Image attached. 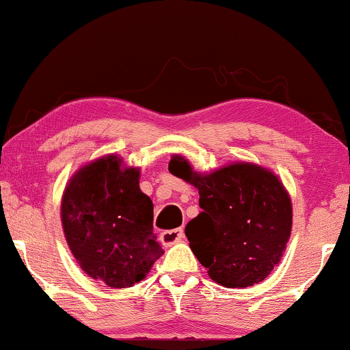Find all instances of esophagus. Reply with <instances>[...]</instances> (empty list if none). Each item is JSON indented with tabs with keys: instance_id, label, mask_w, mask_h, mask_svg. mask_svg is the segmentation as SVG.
Segmentation results:
<instances>
[{
	"instance_id": "34e87169",
	"label": "esophagus",
	"mask_w": 350,
	"mask_h": 350,
	"mask_svg": "<svg viewBox=\"0 0 350 350\" xmlns=\"http://www.w3.org/2000/svg\"><path fill=\"white\" fill-rule=\"evenodd\" d=\"M185 239V231L183 228L176 229H169V231H164L161 234V241L164 245H174L176 242H181Z\"/></svg>"
}]
</instances>
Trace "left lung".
Here are the masks:
<instances>
[{"mask_svg": "<svg viewBox=\"0 0 350 350\" xmlns=\"http://www.w3.org/2000/svg\"><path fill=\"white\" fill-rule=\"evenodd\" d=\"M169 170L199 189L202 212L185 232L210 279L228 288L265 280L279 265L291 231V202L279 178L253 164L198 175L178 156Z\"/></svg>", "mask_w": 350, "mask_h": 350, "instance_id": "8db88e82", "label": "left lung"}]
</instances>
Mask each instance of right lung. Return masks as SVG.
Masks as SVG:
<instances>
[{
	"mask_svg": "<svg viewBox=\"0 0 350 350\" xmlns=\"http://www.w3.org/2000/svg\"><path fill=\"white\" fill-rule=\"evenodd\" d=\"M116 156L85 165L62 202L66 242L85 274L113 288L140 282L162 247L152 232V202L138 186L140 172Z\"/></svg>",
	"mask_w": 350,
	"mask_h": 350,
	"instance_id": "obj_1",
	"label": "right lung"
}]
</instances>
